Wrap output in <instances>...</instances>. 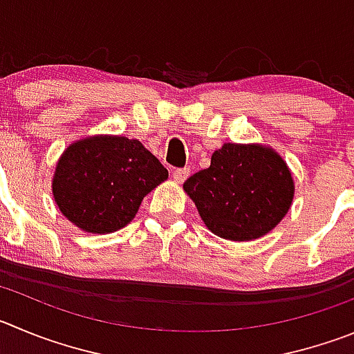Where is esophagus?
Returning a JSON list of instances; mask_svg holds the SVG:
<instances>
[{
  "label": "esophagus",
  "instance_id": "esophagus-1",
  "mask_svg": "<svg viewBox=\"0 0 354 354\" xmlns=\"http://www.w3.org/2000/svg\"><path fill=\"white\" fill-rule=\"evenodd\" d=\"M188 174H190V167H181V169L173 171V178L176 183H183V181L188 178Z\"/></svg>",
  "mask_w": 354,
  "mask_h": 354
}]
</instances>
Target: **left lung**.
I'll return each mask as SVG.
<instances>
[{"mask_svg": "<svg viewBox=\"0 0 354 354\" xmlns=\"http://www.w3.org/2000/svg\"><path fill=\"white\" fill-rule=\"evenodd\" d=\"M204 225L218 237L252 241L281 222L293 201L292 173L266 145L225 143L211 166L183 183Z\"/></svg>", "mask_w": 354, "mask_h": 354, "instance_id": "8db88e82", "label": "left lung"}]
</instances>
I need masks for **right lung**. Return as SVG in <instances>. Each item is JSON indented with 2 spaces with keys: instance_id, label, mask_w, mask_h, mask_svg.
I'll list each match as a JSON object with an SVG mask.
<instances>
[{
  "instance_id": "1",
  "label": "right lung",
  "mask_w": 354,
  "mask_h": 354,
  "mask_svg": "<svg viewBox=\"0 0 354 354\" xmlns=\"http://www.w3.org/2000/svg\"><path fill=\"white\" fill-rule=\"evenodd\" d=\"M167 176L166 167L138 140L101 134L66 148L55 166L52 194L78 229L110 234L127 225L143 197Z\"/></svg>"
}]
</instances>
